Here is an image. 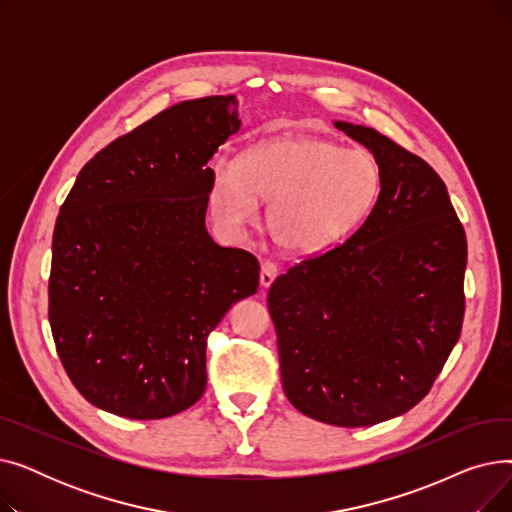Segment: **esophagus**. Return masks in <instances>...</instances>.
<instances>
[{
  "label": "esophagus",
  "instance_id": "34e87169",
  "mask_svg": "<svg viewBox=\"0 0 512 512\" xmlns=\"http://www.w3.org/2000/svg\"><path fill=\"white\" fill-rule=\"evenodd\" d=\"M276 276H278V265L272 263V261H263V263H261V274H259L261 286H263V288L272 286V282L276 280Z\"/></svg>",
  "mask_w": 512,
  "mask_h": 512
}]
</instances>
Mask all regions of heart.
Returning <instances> with one entry per match:
<instances>
[{
	"instance_id": "b5f03b06",
	"label": "heart",
	"mask_w": 512,
	"mask_h": 512,
	"mask_svg": "<svg viewBox=\"0 0 512 512\" xmlns=\"http://www.w3.org/2000/svg\"><path fill=\"white\" fill-rule=\"evenodd\" d=\"M382 191V170L371 153L297 134L249 147L211 164L209 209L226 232L238 234L267 207V228L284 251L317 255L351 234Z\"/></svg>"
}]
</instances>
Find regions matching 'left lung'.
<instances>
[{"mask_svg":"<svg viewBox=\"0 0 512 512\" xmlns=\"http://www.w3.org/2000/svg\"><path fill=\"white\" fill-rule=\"evenodd\" d=\"M334 126L380 164V197L346 242L278 276L267 307L290 405L365 427L413 409L459 340L467 238L432 166L375 128Z\"/></svg>","mask_w":512,"mask_h":512,"instance_id":"1","label":"left lung"}]
</instances>
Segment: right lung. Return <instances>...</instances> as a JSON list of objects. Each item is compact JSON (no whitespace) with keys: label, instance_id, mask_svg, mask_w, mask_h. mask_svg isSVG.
Masks as SVG:
<instances>
[{"label":"right lung","instance_id":"add662e5","mask_svg":"<svg viewBox=\"0 0 512 512\" xmlns=\"http://www.w3.org/2000/svg\"><path fill=\"white\" fill-rule=\"evenodd\" d=\"M236 95L180 101L78 172L53 230L49 324L68 378L126 419L203 396L205 342L259 286V263L205 226L209 159L240 130Z\"/></svg>","mask_w":512,"mask_h":512}]
</instances>
